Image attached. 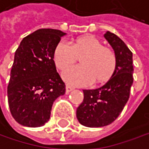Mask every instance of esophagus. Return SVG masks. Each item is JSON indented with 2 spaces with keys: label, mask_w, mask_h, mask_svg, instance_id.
<instances>
[{
  "label": "esophagus",
  "mask_w": 149,
  "mask_h": 149,
  "mask_svg": "<svg viewBox=\"0 0 149 149\" xmlns=\"http://www.w3.org/2000/svg\"><path fill=\"white\" fill-rule=\"evenodd\" d=\"M66 93H69L70 92H71L72 90H73V87L72 86H69V85H66Z\"/></svg>",
  "instance_id": "34e87169"
}]
</instances>
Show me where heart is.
I'll return each mask as SVG.
<instances>
[{"mask_svg":"<svg viewBox=\"0 0 149 149\" xmlns=\"http://www.w3.org/2000/svg\"><path fill=\"white\" fill-rule=\"evenodd\" d=\"M57 69L64 70L81 58L79 67H74L63 73V79L72 86H85L95 82H107L117 66L116 55L111 49L104 47L93 36L86 35L74 39L70 46L59 42L53 53Z\"/></svg>","mask_w":149,"mask_h":149,"instance_id":"obj_1","label":"heart"}]
</instances>
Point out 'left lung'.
Returning <instances> with one entry per match:
<instances>
[{"instance_id":"8db88e82","label":"left lung","mask_w":149,"mask_h":149,"mask_svg":"<svg viewBox=\"0 0 149 149\" xmlns=\"http://www.w3.org/2000/svg\"><path fill=\"white\" fill-rule=\"evenodd\" d=\"M104 36L114 50L117 66L104 86L83 91L84 100L77 109V118L88 127H101L113 122L127 104L134 82L132 51L115 34L107 31Z\"/></svg>"}]
</instances>
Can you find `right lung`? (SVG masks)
<instances>
[{
	"label": "right lung",
	"mask_w": 149,
	"mask_h": 149,
	"mask_svg": "<svg viewBox=\"0 0 149 149\" xmlns=\"http://www.w3.org/2000/svg\"><path fill=\"white\" fill-rule=\"evenodd\" d=\"M64 35L58 29H40L24 37L15 53L8 100L13 118L22 126H43L49 120L53 102L65 93L53 57Z\"/></svg>",
	"instance_id": "right-lung-1"
}]
</instances>
